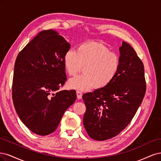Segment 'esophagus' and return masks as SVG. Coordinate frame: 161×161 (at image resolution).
I'll list each match as a JSON object with an SVG mask.
<instances>
[{"mask_svg": "<svg viewBox=\"0 0 161 161\" xmlns=\"http://www.w3.org/2000/svg\"><path fill=\"white\" fill-rule=\"evenodd\" d=\"M76 93H77V98H78V99H81V97H82V92L77 90L76 92Z\"/></svg>", "mask_w": 161, "mask_h": 161, "instance_id": "obj_1", "label": "esophagus"}]
</instances>
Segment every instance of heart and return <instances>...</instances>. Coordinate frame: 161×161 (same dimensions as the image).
<instances>
[{"label": "heart", "mask_w": 161, "mask_h": 161, "mask_svg": "<svg viewBox=\"0 0 161 161\" xmlns=\"http://www.w3.org/2000/svg\"><path fill=\"white\" fill-rule=\"evenodd\" d=\"M64 64L69 75H75L84 67V74L73 77L69 86L78 91H87L96 86L102 89L115 79L120 67L119 56L106 46L94 42L80 45L64 55Z\"/></svg>", "instance_id": "1"}]
</instances>
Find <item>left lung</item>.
I'll use <instances>...</instances> for the list:
<instances>
[{
	"label": "left lung",
	"instance_id": "8db88e82",
	"mask_svg": "<svg viewBox=\"0 0 161 161\" xmlns=\"http://www.w3.org/2000/svg\"><path fill=\"white\" fill-rule=\"evenodd\" d=\"M120 67L108 86L82 96L86 111L83 122L90 138L106 141L120 134L135 115L146 92L144 65L136 51L123 41Z\"/></svg>",
	"mask_w": 161,
	"mask_h": 161
}]
</instances>
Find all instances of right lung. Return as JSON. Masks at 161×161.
Listing matches in <instances>:
<instances>
[{
  "label": "right lung",
  "mask_w": 161,
  "mask_h": 161,
  "mask_svg": "<svg viewBox=\"0 0 161 161\" xmlns=\"http://www.w3.org/2000/svg\"><path fill=\"white\" fill-rule=\"evenodd\" d=\"M70 44L54 30L39 33L17 55L13 100L20 120L40 136L53 132L76 100V92L61 90L67 80L64 58Z\"/></svg>",
  "instance_id": "right-lung-1"
}]
</instances>
